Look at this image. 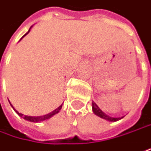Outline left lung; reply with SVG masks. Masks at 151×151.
Returning <instances> with one entry per match:
<instances>
[{"mask_svg":"<svg viewBox=\"0 0 151 151\" xmlns=\"http://www.w3.org/2000/svg\"><path fill=\"white\" fill-rule=\"evenodd\" d=\"M91 104H92L91 106H92V111H93V113H94L95 115H97L98 116H99V117L104 119V120H107V121H109V122H116V121H118V120H120L121 118L124 117V116H121V117H112V116H110L109 115L105 114L103 111H101V109L96 104L95 102L92 101Z\"/></svg>","mask_w":151,"mask_h":151,"instance_id":"left-lung-1","label":"left lung"}]
</instances>
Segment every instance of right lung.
<instances>
[{"instance_id":"obj_1","label":"right lung","mask_w":151,"mask_h":151,"mask_svg":"<svg viewBox=\"0 0 151 151\" xmlns=\"http://www.w3.org/2000/svg\"><path fill=\"white\" fill-rule=\"evenodd\" d=\"M33 27V26H32ZM31 27H30V29H31ZM30 29L28 30V32L26 34V35H24L23 36H22V38H24L26 35H27L29 32H30ZM21 38V39H22ZM9 101V100H8ZM10 103V102H9ZM10 104H11V103H10ZM11 106H12V108L14 110V111L19 115L20 116H21V117H23L25 120H27V121H29V122H32V123H40V122H43V121H45V120H47V119H49V118H51L52 116H54L55 114H57V113H59L60 112V111L61 110L62 108V104L60 105V106H59L57 109H55L54 111H52V112H50V113H48V114H46V115H43V116H27V115H23L22 113H20L18 111H16L14 108V106L11 104Z\"/></svg>"}]
</instances>
